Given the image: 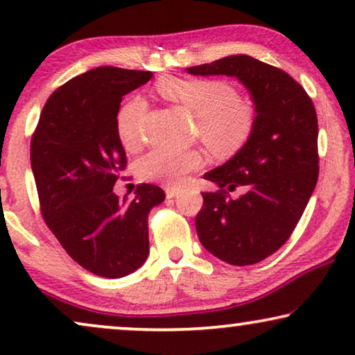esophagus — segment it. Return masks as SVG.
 <instances>
[{
    "instance_id": "1",
    "label": "esophagus",
    "mask_w": 355,
    "mask_h": 355,
    "mask_svg": "<svg viewBox=\"0 0 355 355\" xmlns=\"http://www.w3.org/2000/svg\"><path fill=\"white\" fill-rule=\"evenodd\" d=\"M164 192H166V197H168V198H173V197H176V193H178V187H171V186H168V187H164Z\"/></svg>"
}]
</instances>
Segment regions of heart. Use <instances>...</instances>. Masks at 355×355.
<instances>
[{"mask_svg":"<svg viewBox=\"0 0 355 355\" xmlns=\"http://www.w3.org/2000/svg\"><path fill=\"white\" fill-rule=\"evenodd\" d=\"M158 94L197 118V135L218 157H230L247 144L254 130V111L230 82L221 79L168 76L158 80ZM147 101L134 96L119 110L116 130L124 148L135 150L144 139ZM202 164L196 150L157 147L139 162L144 179L179 184L184 176Z\"/></svg>","mask_w":355,"mask_h":355,"instance_id":"1","label":"heart"}]
</instances>
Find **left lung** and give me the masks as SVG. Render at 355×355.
<instances>
[{
	"instance_id": "8db88e82",
	"label": "left lung",
	"mask_w": 355,
	"mask_h": 355,
	"mask_svg": "<svg viewBox=\"0 0 355 355\" xmlns=\"http://www.w3.org/2000/svg\"><path fill=\"white\" fill-rule=\"evenodd\" d=\"M193 76H234L249 89L255 123L247 144L207 173L218 191L202 192L196 216L202 245L230 265H254L286 244L318 181L313 101L288 72L247 55L187 67ZM241 188L239 198L230 192Z\"/></svg>"
}]
</instances>
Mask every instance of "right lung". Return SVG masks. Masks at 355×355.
Segmentation results:
<instances>
[{"instance_id":"1","label":"right lung","mask_w":355,"mask_h":355,"mask_svg":"<svg viewBox=\"0 0 355 355\" xmlns=\"http://www.w3.org/2000/svg\"><path fill=\"white\" fill-rule=\"evenodd\" d=\"M150 71L95 67L53 92L31 140V163L46 226L90 273L121 278L147 260L150 208L162 187L140 184L135 197L113 192L128 158L116 130L123 96Z\"/></svg>"}]
</instances>
